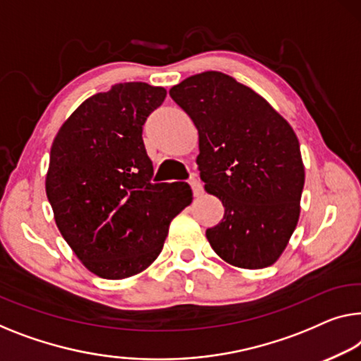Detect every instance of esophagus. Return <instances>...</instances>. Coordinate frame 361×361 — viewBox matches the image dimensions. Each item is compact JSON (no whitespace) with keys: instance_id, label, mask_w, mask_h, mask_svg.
<instances>
[{"instance_id":"obj_1","label":"esophagus","mask_w":361,"mask_h":361,"mask_svg":"<svg viewBox=\"0 0 361 361\" xmlns=\"http://www.w3.org/2000/svg\"><path fill=\"white\" fill-rule=\"evenodd\" d=\"M190 185H191L192 195H195L196 197H199V196L202 195V186H201V183H199L196 178H191L190 180Z\"/></svg>"}]
</instances>
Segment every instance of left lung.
Wrapping results in <instances>:
<instances>
[{
  "label": "left lung",
  "mask_w": 361,
  "mask_h": 361,
  "mask_svg": "<svg viewBox=\"0 0 361 361\" xmlns=\"http://www.w3.org/2000/svg\"><path fill=\"white\" fill-rule=\"evenodd\" d=\"M195 123L204 190L225 207L206 236L225 262L272 266L300 217L305 165L293 128L266 99L232 76L206 71L170 89Z\"/></svg>",
  "instance_id": "obj_1"
}]
</instances>
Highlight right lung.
I'll return each mask as SVG.
<instances>
[{
    "instance_id": "add662e5",
    "label": "right lung",
    "mask_w": 361,
    "mask_h": 361,
    "mask_svg": "<svg viewBox=\"0 0 361 361\" xmlns=\"http://www.w3.org/2000/svg\"><path fill=\"white\" fill-rule=\"evenodd\" d=\"M165 97L146 82L115 84L84 100L53 139L45 190L56 227L102 279L146 271L192 201L188 183L150 180L142 125Z\"/></svg>"
}]
</instances>
